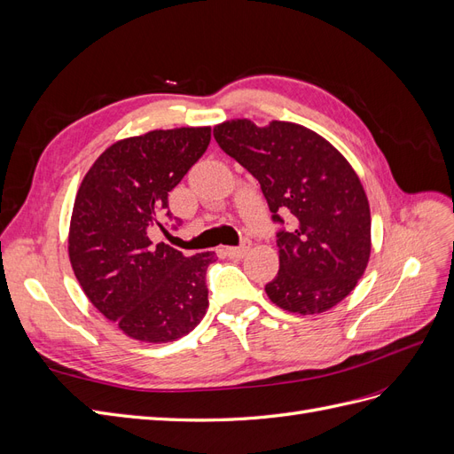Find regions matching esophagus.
Here are the masks:
<instances>
[{"label": "esophagus", "mask_w": 454, "mask_h": 454, "mask_svg": "<svg viewBox=\"0 0 454 454\" xmlns=\"http://www.w3.org/2000/svg\"><path fill=\"white\" fill-rule=\"evenodd\" d=\"M250 248H252V242L250 240H244L240 246H237V248H225V254L231 259H240V257H244L246 254L250 252Z\"/></svg>", "instance_id": "obj_1"}]
</instances>
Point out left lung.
<instances>
[{
    "instance_id": "1",
    "label": "left lung",
    "mask_w": 454,
    "mask_h": 454,
    "mask_svg": "<svg viewBox=\"0 0 454 454\" xmlns=\"http://www.w3.org/2000/svg\"><path fill=\"white\" fill-rule=\"evenodd\" d=\"M214 138L261 185L277 232L280 270L265 286L274 305L320 314L340 303L364 277L371 255L369 202L350 162L314 130L287 121L257 127L231 119Z\"/></svg>"
}]
</instances>
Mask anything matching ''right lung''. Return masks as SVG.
I'll list each match as a JSON object with an SVG mask.
<instances>
[{"label":"right lung","instance_id":"add662e5","mask_svg":"<svg viewBox=\"0 0 454 454\" xmlns=\"http://www.w3.org/2000/svg\"><path fill=\"white\" fill-rule=\"evenodd\" d=\"M210 144V127L149 130L119 140L94 160L74 202L67 254L90 303L122 333L170 342L208 309L206 269L214 252L184 255L153 244L168 193ZM170 215V212H167Z\"/></svg>","mask_w":454,"mask_h":454}]
</instances>
